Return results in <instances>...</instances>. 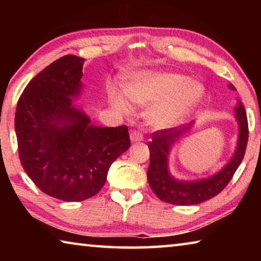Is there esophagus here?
<instances>
[{
    "label": "esophagus",
    "mask_w": 261,
    "mask_h": 261,
    "mask_svg": "<svg viewBox=\"0 0 261 261\" xmlns=\"http://www.w3.org/2000/svg\"><path fill=\"white\" fill-rule=\"evenodd\" d=\"M130 139L132 143H138V141L143 140V135H141L138 131H131Z\"/></svg>",
    "instance_id": "1"
}]
</instances>
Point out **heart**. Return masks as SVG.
<instances>
[{
	"instance_id": "heart-1",
	"label": "heart",
	"mask_w": 261,
	"mask_h": 261,
	"mask_svg": "<svg viewBox=\"0 0 261 261\" xmlns=\"http://www.w3.org/2000/svg\"><path fill=\"white\" fill-rule=\"evenodd\" d=\"M123 90L126 98L135 105L158 103L148 114V122L158 127L178 124L189 116L205 94L202 83L175 72L134 73L124 81ZM110 100L118 110L129 112V106L120 92H110Z\"/></svg>"
}]
</instances>
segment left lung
I'll list each match as a JSON object with an SVG mask.
<instances>
[{"instance_id": "obj_1", "label": "left lung", "mask_w": 261, "mask_h": 261, "mask_svg": "<svg viewBox=\"0 0 261 261\" xmlns=\"http://www.w3.org/2000/svg\"><path fill=\"white\" fill-rule=\"evenodd\" d=\"M229 88L236 90L233 85ZM236 120L240 126L236 151L229 162L208 178L196 180H179L171 176L168 168V156L174 143L185 131L191 127L192 123L179 127L159 130L152 134V141H149V167L147 169L148 184L159 199L173 205H197L215 197L230 182L233 174L240 167L244 158L247 139H249V125L245 108L238 101L235 108Z\"/></svg>"}]
</instances>
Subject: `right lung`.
Here are the masks:
<instances>
[{"mask_svg":"<svg viewBox=\"0 0 261 261\" xmlns=\"http://www.w3.org/2000/svg\"><path fill=\"white\" fill-rule=\"evenodd\" d=\"M84 59L65 55L39 72L15 115L19 159L42 192L64 201L95 196L109 167L130 147L126 125L96 126L72 99L81 94Z\"/></svg>","mask_w":261,"mask_h":261,"instance_id":"1","label":"right lung"}]
</instances>
